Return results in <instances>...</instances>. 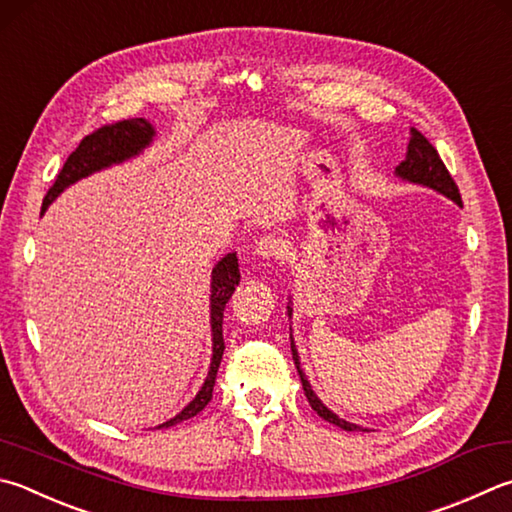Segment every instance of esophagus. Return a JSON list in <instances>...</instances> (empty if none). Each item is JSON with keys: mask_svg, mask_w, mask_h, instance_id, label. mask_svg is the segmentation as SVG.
<instances>
[{"mask_svg": "<svg viewBox=\"0 0 512 512\" xmlns=\"http://www.w3.org/2000/svg\"><path fill=\"white\" fill-rule=\"evenodd\" d=\"M255 253L266 257V259H271V257L282 259L288 253V244H286V239H282L280 235H273V232H268V235L259 237L255 241Z\"/></svg>", "mask_w": 512, "mask_h": 512, "instance_id": "obj_1", "label": "esophagus"}]
</instances>
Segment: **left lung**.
<instances>
[{
    "label": "left lung",
    "mask_w": 512,
    "mask_h": 512,
    "mask_svg": "<svg viewBox=\"0 0 512 512\" xmlns=\"http://www.w3.org/2000/svg\"><path fill=\"white\" fill-rule=\"evenodd\" d=\"M396 172H398V176H403V179L412 181V183L430 185V188L445 194V197H450L452 201H457L459 206H461V194H459L457 183H454V179H452V174L448 172V167H445V163L441 161L439 152L434 150L432 143L427 141V138L421 132H418V129H412V141H410V147H407V159L396 167ZM291 351H293V360H295L297 374H300V380H302V389H304L306 401H309V405L313 407V410L318 412V416H322L324 421H329L333 425L342 427V430H347V432L362 430L360 425H353V423L342 421V418H338L331 410H327V407H324V403L320 401V398L313 394L309 380H306V376L302 374L300 358H297V351H295L293 340H291ZM362 432H367V430H362Z\"/></svg>",
    "instance_id": "left-lung-1"
}]
</instances>
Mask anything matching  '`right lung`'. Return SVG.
I'll list each match as a JSON object with an SVG mask.
<instances>
[{
    "mask_svg": "<svg viewBox=\"0 0 512 512\" xmlns=\"http://www.w3.org/2000/svg\"><path fill=\"white\" fill-rule=\"evenodd\" d=\"M154 129L143 118H127V120H116V123L102 125L96 132H91L80 141V145L69 154L67 163L62 165L58 179L46 192L42 201V212L46 206L58 197V194L67 188V185L76 183L82 176L100 170V167H107L111 163H120L141 152L143 147L152 141ZM239 284V262L235 253H228L212 271V295H210V315H212V365L208 371L206 383H203L201 392L197 398L185 407L181 414H176L170 421L156 427H170L181 421H188V418L197 416L203 407L212 401V389L217 383V371L221 365V356H224V311L230 300V295L235 293V286Z\"/></svg>",
    "mask_w": 512,
    "mask_h": 512,
    "instance_id": "1",
    "label": "right lung"
}]
</instances>
